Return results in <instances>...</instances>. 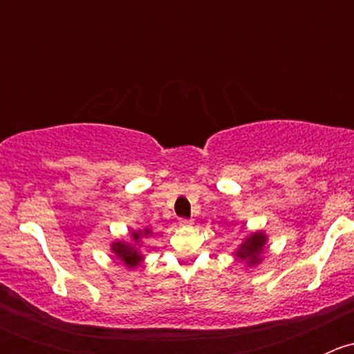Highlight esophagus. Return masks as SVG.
Masks as SVG:
<instances>
[{
    "label": "esophagus",
    "mask_w": 354,
    "mask_h": 354,
    "mask_svg": "<svg viewBox=\"0 0 354 354\" xmlns=\"http://www.w3.org/2000/svg\"><path fill=\"white\" fill-rule=\"evenodd\" d=\"M180 226H183V227H187V226H192V224H194V221L192 219H180Z\"/></svg>",
    "instance_id": "esophagus-1"
}]
</instances>
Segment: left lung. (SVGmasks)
Instances as JSON below:
<instances>
[{
  "instance_id": "8db88e82",
  "label": "left lung",
  "mask_w": 354,
  "mask_h": 354,
  "mask_svg": "<svg viewBox=\"0 0 354 354\" xmlns=\"http://www.w3.org/2000/svg\"><path fill=\"white\" fill-rule=\"evenodd\" d=\"M267 241H269V238H267V234L263 231H252L236 246V250L233 252V257L236 260H240V262H243V269H255V267H259L262 263Z\"/></svg>"
}]
</instances>
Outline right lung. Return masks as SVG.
<instances>
[{
    "label": "right lung",
    "mask_w": 354,
    "mask_h": 354,
    "mask_svg": "<svg viewBox=\"0 0 354 354\" xmlns=\"http://www.w3.org/2000/svg\"><path fill=\"white\" fill-rule=\"evenodd\" d=\"M149 236H152L151 227L130 230L128 240H114L109 245V250L128 270H135L145 260V255L142 253L140 248Z\"/></svg>",
    "instance_id": "add662e5"
}]
</instances>
